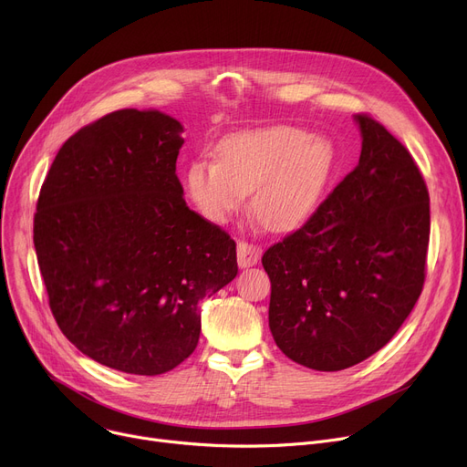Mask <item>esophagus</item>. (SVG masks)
I'll list each match as a JSON object with an SVG mask.
<instances>
[{"mask_svg": "<svg viewBox=\"0 0 467 467\" xmlns=\"http://www.w3.org/2000/svg\"><path fill=\"white\" fill-rule=\"evenodd\" d=\"M262 254V248L258 244H253L248 241H239L237 243V264L241 267H250L256 265Z\"/></svg>", "mask_w": 467, "mask_h": 467, "instance_id": "1", "label": "esophagus"}]
</instances>
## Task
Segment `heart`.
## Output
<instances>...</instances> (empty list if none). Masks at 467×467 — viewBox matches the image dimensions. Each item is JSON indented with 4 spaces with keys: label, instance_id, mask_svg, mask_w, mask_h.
I'll return each mask as SVG.
<instances>
[{
    "label": "heart",
    "instance_id": "1",
    "mask_svg": "<svg viewBox=\"0 0 467 467\" xmlns=\"http://www.w3.org/2000/svg\"><path fill=\"white\" fill-rule=\"evenodd\" d=\"M335 161L327 138L278 125L224 138L219 161L198 159L189 164L185 185L211 223H224L253 191L258 217L275 232H288L317 207Z\"/></svg>",
    "mask_w": 467,
    "mask_h": 467
}]
</instances>
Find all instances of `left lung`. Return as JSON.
Instances as JSON below:
<instances>
[{"label":"left lung","mask_w":467,"mask_h":467,"mask_svg":"<svg viewBox=\"0 0 467 467\" xmlns=\"http://www.w3.org/2000/svg\"><path fill=\"white\" fill-rule=\"evenodd\" d=\"M358 164L296 232L265 250L269 329L285 357L337 372L400 329L424 284L430 196L411 153L357 114Z\"/></svg>","instance_id":"1"}]
</instances>
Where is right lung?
I'll return each instance as SVG.
<instances>
[{
    "mask_svg": "<svg viewBox=\"0 0 467 467\" xmlns=\"http://www.w3.org/2000/svg\"><path fill=\"white\" fill-rule=\"evenodd\" d=\"M183 127L118 110L57 151L33 243L61 333L125 374H164L196 349L198 303L237 275L235 241L189 209L175 173Z\"/></svg>",
    "mask_w": 467,
    "mask_h": 467,
    "instance_id": "obj_1",
    "label": "right lung"
}]
</instances>
